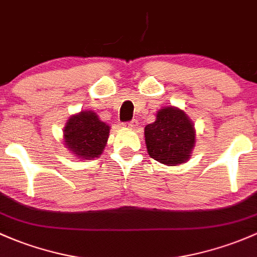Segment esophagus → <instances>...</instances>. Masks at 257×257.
Returning a JSON list of instances; mask_svg holds the SVG:
<instances>
[{"instance_id": "34e87169", "label": "esophagus", "mask_w": 257, "mask_h": 257, "mask_svg": "<svg viewBox=\"0 0 257 257\" xmlns=\"http://www.w3.org/2000/svg\"><path fill=\"white\" fill-rule=\"evenodd\" d=\"M126 126H127V127L131 128V130H136L137 127H139V121L132 120V121H130V122L126 123Z\"/></svg>"}]
</instances>
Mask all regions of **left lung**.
<instances>
[{"mask_svg": "<svg viewBox=\"0 0 257 257\" xmlns=\"http://www.w3.org/2000/svg\"><path fill=\"white\" fill-rule=\"evenodd\" d=\"M145 141L154 161L168 167L184 164L195 147V125L184 110L164 106L157 111L156 121L145 127Z\"/></svg>", "mask_w": 257, "mask_h": 257, "instance_id": "1", "label": "left lung"}]
</instances>
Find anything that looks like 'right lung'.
Segmentation results:
<instances>
[{"instance_id": "add662e5", "label": "right lung", "mask_w": 257, "mask_h": 257, "mask_svg": "<svg viewBox=\"0 0 257 257\" xmlns=\"http://www.w3.org/2000/svg\"><path fill=\"white\" fill-rule=\"evenodd\" d=\"M109 134L110 126L96 112L83 110L67 120L63 127V142L72 156L88 161L100 157Z\"/></svg>"}]
</instances>
